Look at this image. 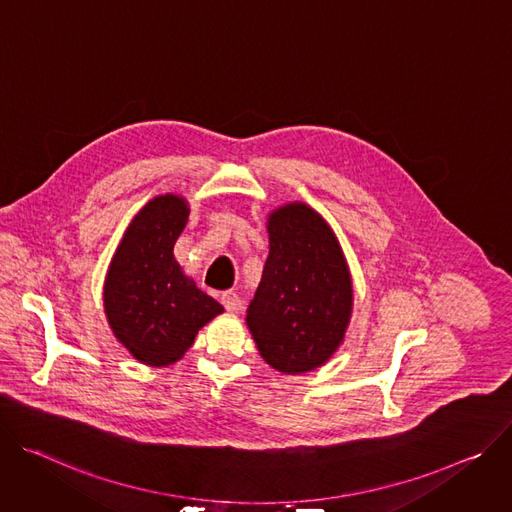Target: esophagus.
<instances>
[{"instance_id": "esophagus-1", "label": "esophagus", "mask_w": 512, "mask_h": 512, "mask_svg": "<svg viewBox=\"0 0 512 512\" xmlns=\"http://www.w3.org/2000/svg\"><path fill=\"white\" fill-rule=\"evenodd\" d=\"M221 305L225 307V311L238 313V311L242 309V299H240L236 293H232V291H225V293L221 295Z\"/></svg>"}]
</instances>
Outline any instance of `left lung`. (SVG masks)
<instances>
[{"instance_id":"obj_1","label":"left lung","mask_w":512,"mask_h":512,"mask_svg":"<svg viewBox=\"0 0 512 512\" xmlns=\"http://www.w3.org/2000/svg\"><path fill=\"white\" fill-rule=\"evenodd\" d=\"M266 230L270 250L246 323L268 366L311 372L344 344L354 311L350 266L329 223L303 201L272 209Z\"/></svg>"}]
</instances>
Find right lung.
<instances>
[{
	"label": "right lung",
	"mask_w": 512,
	"mask_h": 512,
	"mask_svg": "<svg viewBox=\"0 0 512 512\" xmlns=\"http://www.w3.org/2000/svg\"><path fill=\"white\" fill-rule=\"evenodd\" d=\"M189 211L177 193L150 199L126 227L103 282V311L113 335L150 368L179 362L199 329L223 313L173 254Z\"/></svg>",
	"instance_id": "right-lung-1"
}]
</instances>
